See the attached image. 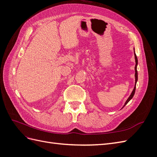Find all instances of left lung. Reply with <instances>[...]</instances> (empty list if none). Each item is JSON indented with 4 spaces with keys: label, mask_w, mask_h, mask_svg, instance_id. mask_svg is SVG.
<instances>
[{
    "label": "left lung",
    "mask_w": 157,
    "mask_h": 157,
    "mask_svg": "<svg viewBox=\"0 0 157 157\" xmlns=\"http://www.w3.org/2000/svg\"><path fill=\"white\" fill-rule=\"evenodd\" d=\"M134 56H135V61H136V66H135V86H134V90H133V91L132 92L130 96H129V98H128L127 99V100L126 101L125 103L124 106L122 107V108L124 107L126 104L129 102L130 101V99H132V98L134 97V94H135V91H136V83H137V63H138V61H137V56L136 55V53H135V50H134Z\"/></svg>",
    "instance_id": "obj_1"
}]
</instances>
